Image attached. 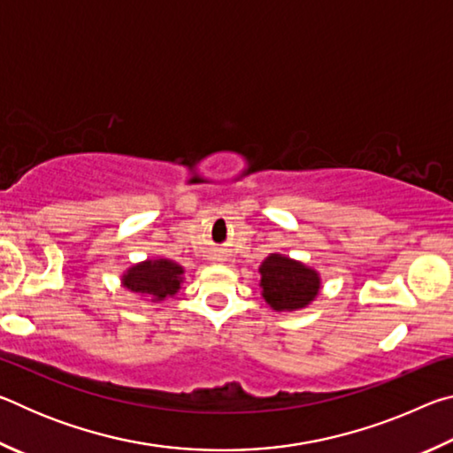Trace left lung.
Listing matches in <instances>:
<instances>
[{
  "instance_id": "8db88e82",
  "label": "left lung",
  "mask_w": 453,
  "mask_h": 453,
  "mask_svg": "<svg viewBox=\"0 0 453 453\" xmlns=\"http://www.w3.org/2000/svg\"><path fill=\"white\" fill-rule=\"evenodd\" d=\"M259 272L265 302L278 311L305 308L319 291L318 273L289 257L272 254Z\"/></svg>"
}]
</instances>
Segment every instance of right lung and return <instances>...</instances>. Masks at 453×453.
<instances>
[{"mask_svg":"<svg viewBox=\"0 0 453 453\" xmlns=\"http://www.w3.org/2000/svg\"><path fill=\"white\" fill-rule=\"evenodd\" d=\"M181 273V267L170 259H148L124 275V286L135 294L164 300L165 296H173L180 289Z\"/></svg>","mask_w":453,"mask_h":453,"instance_id":"1","label":"right lung"}]
</instances>
